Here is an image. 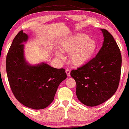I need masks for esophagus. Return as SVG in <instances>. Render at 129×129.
<instances>
[{
    "label": "esophagus",
    "instance_id": "obj_1",
    "mask_svg": "<svg viewBox=\"0 0 129 129\" xmlns=\"http://www.w3.org/2000/svg\"><path fill=\"white\" fill-rule=\"evenodd\" d=\"M65 72H66V73H67V76H70V75H71V71L69 70V69H66Z\"/></svg>",
    "mask_w": 129,
    "mask_h": 129
}]
</instances>
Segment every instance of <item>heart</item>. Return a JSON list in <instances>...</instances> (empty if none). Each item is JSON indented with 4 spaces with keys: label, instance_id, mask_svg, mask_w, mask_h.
I'll list each match as a JSON object with an SVG mask.
<instances>
[{
    "label": "heart",
    "instance_id": "b5f03b06",
    "mask_svg": "<svg viewBox=\"0 0 129 129\" xmlns=\"http://www.w3.org/2000/svg\"><path fill=\"white\" fill-rule=\"evenodd\" d=\"M60 49L62 52L71 53L72 64L79 67L91 60L97 49V44L86 34H79L61 42ZM57 56L61 59L64 58L60 52L57 53Z\"/></svg>",
    "mask_w": 129,
    "mask_h": 129
}]
</instances>
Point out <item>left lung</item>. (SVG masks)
I'll return each instance as SVG.
<instances>
[{
	"label": "left lung",
	"mask_w": 129,
	"mask_h": 129,
	"mask_svg": "<svg viewBox=\"0 0 129 129\" xmlns=\"http://www.w3.org/2000/svg\"><path fill=\"white\" fill-rule=\"evenodd\" d=\"M101 30L104 41L96 56L71 72L76 83L77 98L84 105L91 107L104 103L115 93L121 73L122 56L119 47L107 30Z\"/></svg>",
	"instance_id": "left-lung-1"
}]
</instances>
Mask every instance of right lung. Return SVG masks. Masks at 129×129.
<instances>
[{
	"label": "right lung",
	"instance_id": "1",
	"mask_svg": "<svg viewBox=\"0 0 129 129\" xmlns=\"http://www.w3.org/2000/svg\"><path fill=\"white\" fill-rule=\"evenodd\" d=\"M27 39L21 30L12 42L6 57L8 80L20 103L33 109H43L53 101L57 88L67 76L65 69L53 68L44 62L35 66L27 64L22 44Z\"/></svg>",
	"mask_w": 129,
	"mask_h": 129
}]
</instances>
